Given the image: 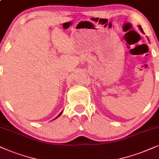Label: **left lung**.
I'll list each match as a JSON object with an SVG mask.
<instances>
[{
  "mask_svg": "<svg viewBox=\"0 0 159 159\" xmlns=\"http://www.w3.org/2000/svg\"><path fill=\"white\" fill-rule=\"evenodd\" d=\"M138 27H139V30H140L142 33H144V32H143V28H142V27L140 26V25H138Z\"/></svg>",
  "mask_w": 159,
  "mask_h": 159,
  "instance_id": "left-lung-1",
  "label": "left lung"
}]
</instances>
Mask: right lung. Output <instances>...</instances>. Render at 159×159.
Segmentation results:
<instances>
[{
    "label": "right lung",
    "instance_id": "obj_1",
    "mask_svg": "<svg viewBox=\"0 0 159 159\" xmlns=\"http://www.w3.org/2000/svg\"><path fill=\"white\" fill-rule=\"evenodd\" d=\"M62 112H61V113H60V114H59V115H58L57 116V118H54V119H56V118H57L59 117V116H60V115H61V114H62Z\"/></svg>",
    "mask_w": 159,
    "mask_h": 159
}]
</instances>
